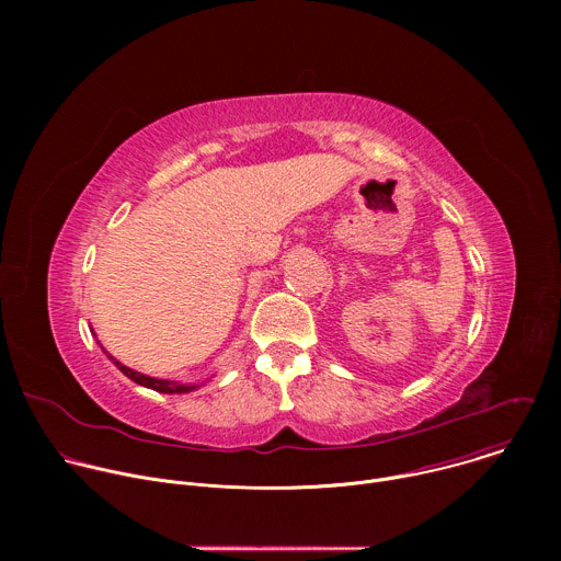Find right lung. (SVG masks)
Wrapping results in <instances>:
<instances>
[{
    "label": "right lung",
    "mask_w": 561,
    "mask_h": 561,
    "mask_svg": "<svg viewBox=\"0 0 561 561\" xmlns=\"http://www.w3.org/2000/svg\"><path fill=\"white\" fill-rule=\"evenodd\" d=\"M104 351V346H102ZM106 353V351H104ZM106 357L135 383L144 386V388H150V390H157V392H164V394H182V392H191V390H197L199 383H182V381H171V379H157V377H150V375H144V373H137L128 366H124L122 362H117L113 355L106 353Z\"/></svg>",
    "instance_id": "1"
}]
</instances>
